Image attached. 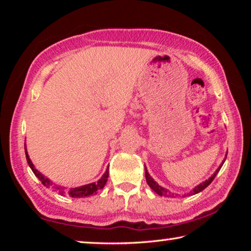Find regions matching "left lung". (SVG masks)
Listing matches in <instances>:
<instances>
[{"mask_svg":"<svg viewBox=\"0 0 251 251\" xmlns=\"http://www.w3.org/2000/svg\"><path fill=\"white\" fill-rule=\"evenodd\" d=\"M225 160H226V158H225ZM225 160H223L222 165H220V166L217 168V171H216V172L214 173V175H212V176L209 178V179H207V180H205L203 182H201V184H199L198 186L195 187V188L192 190V192L188 193V194H185L184 196H188V195H195V194L201 193V192H202L203 189L206 188L207 186H209V185H210V182H211L212 180H214V178L216 177V175H217L218 172L220 171V168H222L223 164L225 163ZM145 177H146V181H147L148 186H150L152 190H154V192H155L156 194H158L159 196H165V197H174V196H175V195H174L173 193L169 192L168 189L164 188V187H161V186H159L158 184H157V182H156V181H155L154 179H152V178L151 177L150 174H148L146 167H145Z\"/></svg>","mask_w":251,"mask_h":251,"instance_id":"left-lung-1","label":"left lung"}]
</instances>
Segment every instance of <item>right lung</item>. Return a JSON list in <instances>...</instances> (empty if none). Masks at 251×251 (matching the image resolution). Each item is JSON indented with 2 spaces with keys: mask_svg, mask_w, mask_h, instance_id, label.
<instances>
[{
  "mask_svg": "<svg viewBox=\"0 0 251 251\" xmlns=\"http://www.w3.org/2000/svg\"><path fill=\"white\" fill-rule=\"evenodd\" d=\"M25 156H26V160H27L28 166L31 167L32 172L34 173V175H35L42 181V184H43L46 187L52 186L53 184L50 182L49 178H46L45 176L42 175V174L39 171H37V169H35V167H34L33 163L31 161V159H29V156L27 154L26 148H25ZM107 178H108V167H107V169H106V172L104 173V175L101 176L100 179L97 182H92V184L75 187V188H71V189H67V190L65 188H63V187H59V186H53L52 188L54 190H56V192H58L61 195H69V196L73 197V198L88 197V196H92V195L97 194V192H99L100 189L104 188L106 181H107Z\"/></svg>",
  "mask_w": 251,
  "mask_h": 251,
  "instance_id": "add662e5",
  "label": "right lung"
}]
</instances>
